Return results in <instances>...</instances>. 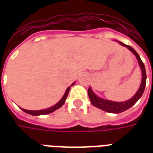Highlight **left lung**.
<instances>
[{
	"instance_id": "obj_1",
	"label": "left lung",
	"mask_w": 153,
	"mask_h": 153,
	"mask_svg": "<svg viewBox=\"0 0 153 153\" xmlns=\"http://www.w3.org/2000/svg\"><path fill=\"white\" fill-rule=\"evenodd\" d=\"M117 42L123 47H127L128 50L130 51L132 53L136 56V58H137L138 65H139L142 71V81L141 83H140L139 88H138V91L136 92V93L130 99L125 101V102H113V101H111V100H106L104 99V98H102L100 97L97 96L96 94L93 93V91L92 90L91 88H89L88 91L89 99L93 106L99 108V109L102 110V111H105L106 112L115 113V114L123 112V111H125L126 110L129 109L131 106H134L135 103L138 102V100L141 97L143 93L144 92L145 86H146V79H147V74H146L144 64L142 61L141 58L138 56V54L136 52V51L133 47H130V46L125 45V44H124L121 42H119V41H117Z\"/></svg>"
}]
</instances>
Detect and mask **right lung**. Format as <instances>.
<instances>
[{
	"instance_id": "add662e5",
	"label": "right lung",
	"mask_w": 153,
	"mask_h": 153,
	"mask_svg": "<svg viewBox=\"0 0 153 153\" xmlns=\"http://www.w3.org/2000/svg\"><path fill=\"white\" fill-rule=\"evenodd\" d=\"M74 83H73L71 84V86H73ZM70 87H68L67 88L66 91H65V93L63 95V97H61V99L56 103V104H55L54 106H51L49 108H47V109H43V110H38V111H29V110H26V109H23V108H20V109L23 111H25V112L28 113L29 115H36V116H38V115H47V114H50V113H52L53 111H55L56 110L59 109L60 107L63 106L65 102V100L67 98V96H68V93L70 92Z\"/></svg>"
}]
</instances>
